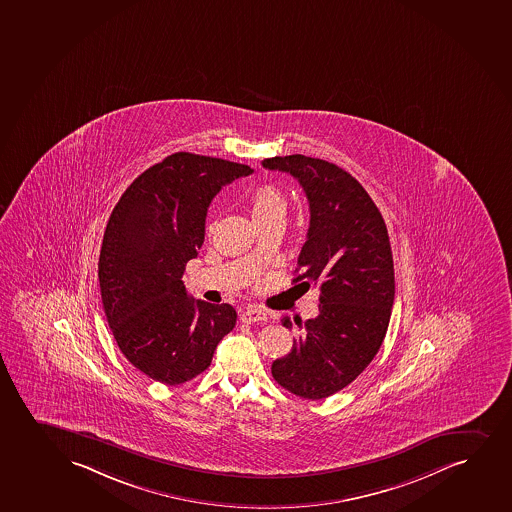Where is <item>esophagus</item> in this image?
Returning <instances> with one entry per match:
<instances>
[{
	"mask_svg": "<svg viewBox=\"0 0 512 512\" xmlns=\"http://www.w3.org/2000/svg\"><path fill=\"white\" fill-rule=\"evenodd\" d=\"M240 320L243 324H253V322H264L267 320V312L260 310V308H247L245 312L241 313Z\"/></svg>",
	"mask_w": 512,
	"mask_h": 512,
	"instance_id": "obj_1",
	"label": "esophagus"
}]
</instances>
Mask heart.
Listing matches in <instances>:
<instances>
[{"instance_id": "b5f03b06", "label": "heart", "mask_w": 512, "mask_h": 512, "mask_svg": "<svg viewBox=\"0 0 512 512\" xmlns=\"http://www.w3.org/2000/svg\"><path fill=\"white\" fill-rule=\"evenodd\" d=\"M288 211V202L283 193L274 185H260L250 197V212L255 223H264L269 219H284Z\"/></svg>"}]
</instances>
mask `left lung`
Masks as SVG:
<instances>
[{
  "mask_svg": "<svg viewBox=\"0 0 512 512\" xmlns=\"http://www.w3.org/2000/svg\"><path fill=\"white\" fill-rule=\"evenodd\" d=\"M262 166L289 173L305 190L310 226L293 283L320 286L319 315L295 320L300 336L272 363V377L317 401L351 384L382 346L394 303L391 243L367 190L336 164L293 154ZM283 325L293 327L288 317Z\"/></svg>",
  "mask_w": 512,
  "mask_h": 512,
  "instance_id": "8db88e82",
  "label": "left lung"
}]
</instances>
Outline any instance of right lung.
Returning a JSON list of instances; mask_svg holds the SVG:
<instances>
[{
	"label": "right lung",
	"mask_w": 512,
	"mask_h": 512,
	"mask_svg": "<svg viewBox=\"0 0 512 512\" xmlns=\"http://www.w3.org/2000/svg\"><path fill=\"white\" fill-rule=\"evenodd\" d=\"M252 173L247 164L176 152L133 181L109 216L99 255L104 313L125 358L161 384L204 372L235 327V308L193 300L181 277L204 243L212 199Z\"/></svg>",
	"instance_id": "right-lung-1"
}]
</instances>
